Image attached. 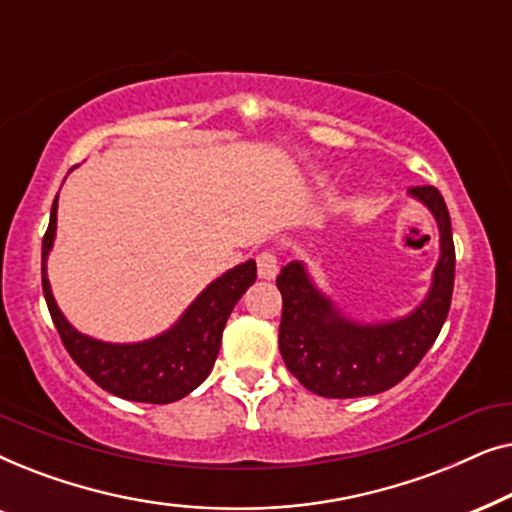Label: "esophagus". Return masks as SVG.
Here are the masks:
<instances>
[{
	"label": "esophagus",
	"mask_w": 512,
	"mask_h": 512,
	"mask_svg": "<svg viewBox=\"0 0 512 512\" xmlns=\"http://www.w3.org/2000/svg\"><path fill=\"white\" fill-rule=\"evenodd\" d=\"M256 265H258V277L261 279H272L279 270V256L277 251L272 249H263L261 254L256 256Z\"/></svg>",
	"instance_id": "esophagus-1"
}]
</instances>
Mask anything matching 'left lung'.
<instances>
[{
    "mask_svg": "<svg viewBox=\"0 0 512 512\" xmlns=\"http://www.w3.org/2000/svg\"><path fill=\"white\" fill-rule=\"evenodd\" d=\"M410 193L436 216L440 261L429 298L408 319L380 326L354 324L314 289L303 265L289 263L279 272V352L291 375L312 394L359 398L396 387L417 368L445 324L457 263L450 212L436 186H412Z\"/></svg>",
    "mask_w": 512,
    "mask_h": 512,
    "instance_id": "8db88e82",
    "label": "left lung"
}]
</instances>
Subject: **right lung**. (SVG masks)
<instances>
[{"mask_svg":"<svg viewBox=\"0 0 512 512\" xmlns=\"http://www.w3.org/2000/svg\"><path fill=\"white\" fill-rule=\"evenodd\" d=\"M55 212H58V198L53 200L51 221L41 242V286L62 345L76 366L104 391L137 403H172L200 387L212 373L219 356L221 335L230 312L242 293L254 284L256 263L247 261L237 265L209 284L188 307L179 324L160 338L139 345H109L76 333L55 305L46 279V256L58 221Z\"/></svg>","mask_w":512,"mask_h":512,"instance_id":"right-lung-1","label":"right lung"}]
</instances>
